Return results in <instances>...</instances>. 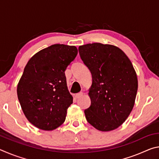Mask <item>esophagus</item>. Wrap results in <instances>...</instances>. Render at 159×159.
I'll return each instance as SVG.
<instances>
[{
	"mask_svg": "<svg viewBox=\"0 0 159 159\" xmlns=\"http://www.w3.org/2000/svg\"><path fill=\"white\" fill-rule=\"evenodd\" d=\"M83 93L82 92H80L79 93L76 94V95H75V98H76V99L80 98H81V97L83 96Z\"/></svg>",
	"mask_w": 159,
	"mask_h": 159,
	"instance_id": "1",
	"label": "esophagus"
}]
</instances>
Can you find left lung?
Wrapping results in <instances>:
<instances>
[{
  "mask_svg": "<svg viewBox=\"0 0 159 159\" xmlns=\"http://www.w3.org/2000/svg\"><path fill=\"white\" fill-rule=\"evenodd\" d=\"M79 51L93 78L86 120L100 131L115 130L127 119L135 101L138 82L133 64L112 45L88 43L79 46Z\"/></svg>",
  "mask_w": 159,
  "mask_h": 159,
  "instance_id": "left-lung-1",
  "label": "left lung"
}]
</instances>
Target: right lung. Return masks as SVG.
<instances>
[{
	"instance_id": "1",
	"label": "right lung",
	"mask_w": 159,
	"mask_h": 159,
	"mask_svg": "<svg viewBox=\"0 0 159 159\" xmlns=\"http://www.w3.org/2000/svg\"><path fill=\"white\" fill-rule=\"evenodd\" d=\"M77 54L76 47L55 44L35 54L26 64L17 97L25 116L36 128L52 130L65 120L73 97L64 71Z\"/></svg>"
}]
</instances>
